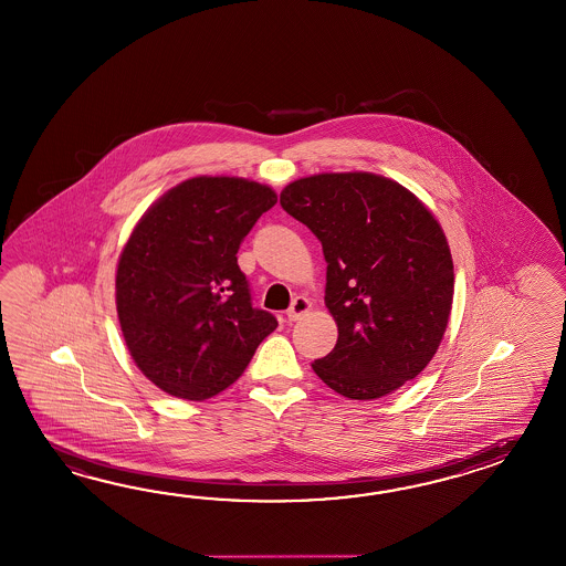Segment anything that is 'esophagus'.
<instances>
[{
  "mask_svg": "<svg viewBox=\"0 0 566 566\" xmlns=\"http://www.w3.org/2000/svg\"><path fill=\"white\" fill-rule=\"evenodd\" d=\"M310 312H312V302L307 297L300 295V297H295L293 303H291V307L287 310V319L295 322V319H300V317L310 314Z\"/></svg>",
  "mask_w": 566,
  "mask_h": 566,
  "instance_id": "esophagus-1",
  "label": "esophagus"
}]
</instances>
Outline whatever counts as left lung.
Segmentation results:
<instances>
[{"label": "left lung", "instance_id": "left-lung-1", "mask_svg": "<svg viewBox=\"0 0 566 566\" xmlns=\"http://www.w3.org/2000/svg\"><path fill=\"white\" fill-rule=\"evenodd\" d=\"M326 259L338 340L312 368L348 399H379L416 379L444 338L454 264L434 213L408 187L377 172H317L281 191Z\"/></svg>", "mask_w": 566, "mask_h": 566}]
</instances>
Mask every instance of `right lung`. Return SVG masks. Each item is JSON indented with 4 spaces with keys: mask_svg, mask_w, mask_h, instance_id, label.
<instances>
[{
    "mask_svg": "<svg viewBox=\"0 0 566 566\" xmlns=\"http://www.w3.org/2000/svg\"><path fill=\"white\" fill-rule=\"evenodd\" d=\"M275 203L269 185L199 175L167 189L132 228L116 266V310L132 360L160 391L187 401L224 391L276 328L252 307L237 259Z\"/></svg>",
    "mask_w": 566,
    "mask_h": 566,
    "instance_id": "right-lung-1",
    "label": "right lung"
}]
</instances>
